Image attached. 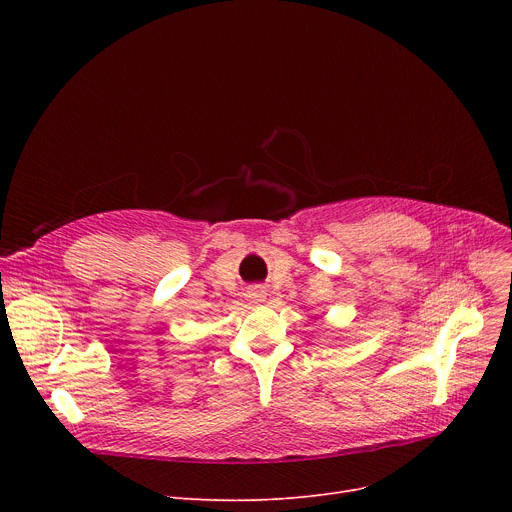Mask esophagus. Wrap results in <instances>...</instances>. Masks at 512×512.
Here are the masks:
<instances>
[{
	"label": "esophagus",
	"instance_id": "esophagus-1",
	"mask_svg": "<svg viewBox=\"0 0 512 512\" xmlns=\"http://www.w3.org/2000/svg\"><path fill=\"white\" fill-rule=\"evenodd\" d=\"M265 297H267V294H265V290H263V288H255V290L251 292V299H253L255 303L265 301Z\"/></svg>",
	"mask_w": 512,
	"mask_h": 512
}]
</instances>
